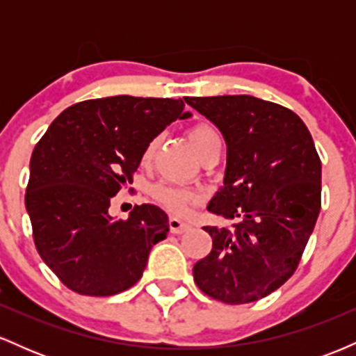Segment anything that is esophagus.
<instances>
[{
  "label": "esophagus",
  "mask_w": 356,
  "mask_h": 356,
  "mask_svg": "<svg viewBox=\"0 0 356 356\" xmlns=\"http://www.w3.org/2000/svg\"><path fill=\"white\" fill-rule=\"evenodd\" d=\"M169 229H170V232H172V234H181V232L189 229V224L184 222V220L170 218L169 219Z\"/></svg>",
  "instance_id": "obj_1"
}]
</instances>
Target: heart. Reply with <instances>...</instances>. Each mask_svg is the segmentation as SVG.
I'll return each mask as SVG.
<instances>
[{"instance_id": "b5f03b06", "label": "heart", "mask_w": 356, "mask_h": 356, "mask_svg": "<svg viewBox=\"0 0 356 356\" xmlns=\"http://www.w3.org/2000/svg\"><path fill=\"white\" fill-rule=\"evenodd\" d=\"M187 137H189L191 144L194 145V149L197 150V154L202 155L211 149L212 145L220 144V138L218 130L214 129L207 122H199L194 124L187 130ZM157 138H152L149 144L145 145L144 152H142V162H147L152 159L155 152V147H157ZM150 195L159 206L164 207L165 211H169L174 216H184L192 204L197 202L199 194L191 187L177 186L172 182H157L154 184L152 189H150Z\"/></svg>"}]
</instances>
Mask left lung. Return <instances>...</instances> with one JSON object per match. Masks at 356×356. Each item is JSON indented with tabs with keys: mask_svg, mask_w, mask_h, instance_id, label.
<instances>
[{
	"mask_svg": "<svg viewBox=\"0 0 356 356\" xmlns=\"http://www.w3.org/2000/svg\"><path fill=\"white\" fill-rule=\"evenodd\" d=\"M227 145L224 186L207 211L212 249L194 264L197 288L226 305L271 295L295 275L321 209V161L305 122L251 95L187 97Z\"/></svg>",
	"mask_w": 356,
	"mask_h": 356,
	"instance_id": "1",
	"label": "left lung"
}]
</instances>
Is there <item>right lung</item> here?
<instances>
[{"instance_id": "obj_1", "label": "right lung", "mask_w": 356, "mask_h": 356, "mask_svg": "<svg viewBox=\"0 0 356 356\" xmlns=\"http://www.w3.org/2000/svg\"><path fill=\"white\" fill-rule=\"evenodd\" d=\"M184 102L117 95L79 102L35 145L24 204L38 254L58 280L85 296H112L144 275L169 219L152 204L112 219L110 199L142 161L145 145L177 118Z\"/></svg>"}]
</instances>
